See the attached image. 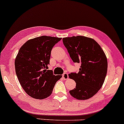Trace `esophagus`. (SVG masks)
<instances>
[{"mask_svg":"<svg viewBox=\"0 0 124 124\" xmlns=\"http://www.w3.org/2000/svg\"><path fill=\"white\" fill-rule=\"evenodd\" d=\"M68 78H69V76H68V73H65L63 74V75H62V78H63L64 80H67V79H68Z\"/></svg>","mask_w":124,"mask_h":124,"instance_id":"obj_1","label":"esophagus"}]
</instances>
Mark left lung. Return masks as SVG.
<instances>
[{
    "instance_id": "left-lung-1",
    "label": "left lung",
    "mask_w": 124,
    "mask_h": 124,
    "mask_svg": "<svg viewBox=\"0 0 124 124\" xmlns=\"http://www.w3.org/2000/svg\"><path fill=\"white\" fill-rule=\"evenodd\" d=\"M71 59L80 64L78 73H71L70 79L76 88L69 91L78 100H87L99 92L107 72V59L103 49L94 39L85 36H73L62 39Z\"/></svg>"
}]
</instances>
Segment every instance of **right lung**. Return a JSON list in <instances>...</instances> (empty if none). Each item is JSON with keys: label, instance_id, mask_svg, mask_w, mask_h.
Here are the masks:
<instances>
[{"label": "right lung", "instance_id": "obj_1", "mask_svg": "<svg viewBox=\"0 0 124 124\" xmlns=\"http://www.w3.org/2000/svg\"><path fill=\"white\" fill-rule=\"evenodd\" d=\"M61 39L43 35L29 39L20 48L15 59L16 73L23 89L31 97L47 98L62 78L47 70L51 50Z\"/></svg>", "mask_w": 124, "mask_h": 124}]
</instances>
